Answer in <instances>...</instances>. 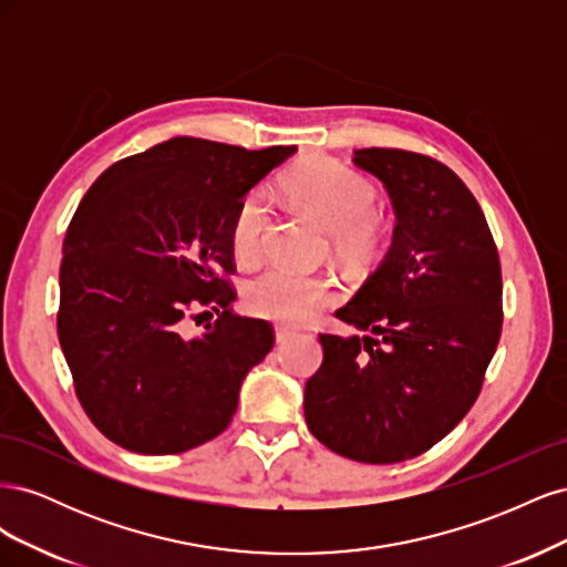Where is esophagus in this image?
<instances>
[{"label":"esophagus","mask_w":567,"mask_h":567,"mask_svg":"<svg viewBox=\"0 0 567 567\" xmlns=\"http://www.w3.org/2000/svg\"><path fill=\"white\" fill-rule=\"evenodd\" d=\"M274 336H277V342H286L288 338L296 336V331L288 329V326H277V329H274Z\"/></svg>","instance_id":"esophagus-1"}]
</instances>
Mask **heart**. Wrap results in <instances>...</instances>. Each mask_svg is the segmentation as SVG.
<instances>
[{
	"mask_svg": "<svg viewBox=\"0 0 567 567\" xmlns=\"http://www.w3.org/2000/svg\"><path fill=\"white\" fill-rule=\"evenodd\" d=\"M286 194L331 231L340 260L362 265L383 246V219L375 213L373 184L333 158L300 163L286 182ZM269 198L262 188L250 192L231 221V248L241 260L260 252L269 227ZM336 298L333 284L319 274L271 265L246 286V307L262 319L307 323Z\"/></svg>",
	"mask_w": 567,
	"mask_h": 567,
	"instance_id": "1",
	"label": "heart"
}]
</instances>
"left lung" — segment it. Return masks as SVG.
I'll return each mask as SVG.
<instances>
[{
	"label": "left lung",
	"mask_w": 567,
	"mask_h": 567,
	"mask_svg": "<svg viewBox=\"0 0 567 567\" xmlns=\"http://www.w3.org/2000/svg\"><path fill=\"white\" fill-rule=\"evenodd\" d=\"M381 179L392 244L336 317L305 385V421L331 452L398 463L431 450L473 406L502 333V269L487 219L447 165L402 148H359Z\"/></svg>",
	"instance_id": "1"
}]
</instances>
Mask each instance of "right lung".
I'll list each match as a JSON object with an SVG mask.
<instances>
[{"instance_id": "1", "label": "right lung", "mask_w": 567, "mask_h": 567, "mask_svg": "<svg viewBox=\"0 0 567 567\" xmlns=\"http://www.w3.org/2000/svg\"><path fill=\"white\" fill-rule=\"evenodd\" d=\"M296 151L175 136L84 194L63 241L59 340L80 404L120 447L179 454L236 414L274 333L227 310L234 290L219 274L234 271L236 208ZM200 306L220 319L188 337L187 310Z\"/></svg>"}]
</instances>
